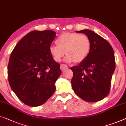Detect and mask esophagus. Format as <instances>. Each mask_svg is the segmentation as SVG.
<instances>
[{
  "label": "esophagus",
  "instance_id": "obj_1",
  "mask_svg": "<svg viewBox=\"0 0 126 126\" xmlns=\"http://www.w3.org/2000/svg\"><path fill=\"white\" fill-rule=\"evenodd\" d=\"M67 68H68V66H67V65L64 64H61V70L62 71H64V70H65Z\"/></svg>",
  "mask_w": 126,
  "mask_h": 126
}]
</instances>
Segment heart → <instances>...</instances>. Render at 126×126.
<instances>
[{
	"instance_id": "1",
	"label": "heart",
	"mask_w": 126,
	"mask_h": 126,
	"mask_svg": "<svg viewBox=\"0 0 126 126\" xmlns=\"http://www.w3.org/2000/svg\"><path fill=\"white\" fill-rule=\"evenodd\" d=\"M55 43L49 47L53 59L59 62L65 54L67 63H80L87 57L91 51V40L87 35L74 32H64L60 35Z\"/></svg>"
}]
</instances>
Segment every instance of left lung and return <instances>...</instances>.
Segmentation results:
<instances>
[{
    "label": "left lung",
    "mask_w": 126,
    "mask_h": 126,
    "mask_svg": "<svg viewBox=\"0 0 126 126\" xmlns=\"http://www.w3.org/2000/svg\"><path fill=\"white\" fill-rule=\"evenodd\" d=\"M91 40L90 54L78 65L71 67L73 72L72 88L79 98L88 102L102 100L110 93L115 69L114 52L109 42L90 30L77 31Z\"/></svg>",
    "instance_id": "obj_1"
}]
</instances>
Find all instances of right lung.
I'll return each instance as SVG.
<instances>
[{"instance_id":"add662e5","label":"right lung","mask_w":126,"mask_h":126,"mask_svg":"<svg viewBox=\"0 0 126 126\" xmlns=\"http://www.w3.org/2000/svg\"><path fill=\"white\" fill-rule=\"evenodd\" d=\"M56 32L32 31L16 44L11 54L8 78L11 88L23 103L39 106L55 91L61 74L60 64L53 59L49 47Z\"/></svg>"}]
</instances>
